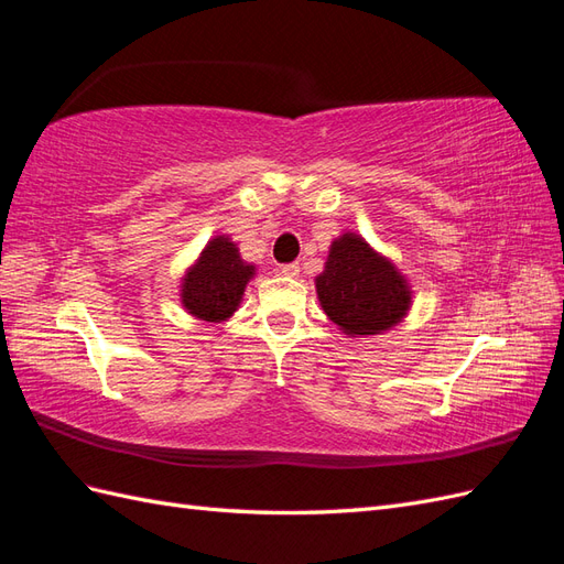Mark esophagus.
<instances>
[{"mask_svg": "<svg viewBox=\"0 0 564 564\" xmlns=\"http://www.w3.org/2000/svg\"><path fill=\"white\" fill-rule=\"evenodd\" d=\"M280 272L284 278H296L301 268H299V263H284V265H280Z\"/></svg>", "mask_w": 564, "mask_h": 564, "instance_id": "esophagus-1", "label": "esophagus"}]
</instances>
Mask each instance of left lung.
<instances>
[{"mask_svg": "<svg viewBox=\"0 0 564 564\" xmlns=\"http://www.w3.org/2000/svg\"><path fill=\"white\" fill-rule=\"evenodd\" d=\"M315 284L324 313L346 334L390 329L409 308V289L400 272L350 232L332 245Z\"/></svg>", "mask_w": 564, "mask_h": 564, "instance_id": "8db88e82", "label": "left lung"}]
</instances>
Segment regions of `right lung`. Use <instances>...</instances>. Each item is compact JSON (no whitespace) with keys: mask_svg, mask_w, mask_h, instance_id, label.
Masks as SVG:
<instances>
[{"mask_svg":"<svg viewBox=\"0 0 564 564\" xmlns=\"http://www.w3.org/2000/svg\"><path fill=\"white\" fill-rule=\"evenodd\" d=\"M251 275L253 265L240 259L228 237H216L183 280V305L199 319H226L240 305Z\"/></svg>","mask_w":564,"mask_h":564,"instance_id":"add662e5","label":"right lung"}]
</instances>
